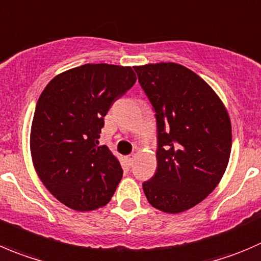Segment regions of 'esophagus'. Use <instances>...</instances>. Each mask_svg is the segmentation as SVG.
Listing matches in <instances>:
<instances>
[{
    "instance_id": "34e87169",
    "label": "esophagus",
    "mask_w": 261,
    "mask_h": 261,
    "mask_svg": "<svg viewBox=\"0 0 261 261\" xmlns=\"http://www.w3.org/2000/svg\"><path fill=\"white\" fill-rule=\"evenodd\" d=\"M134 158H135V154H131V155H127L126 156V161H127V163L130 164H133V162H134Z\"/></svg>"
}]
</instances>
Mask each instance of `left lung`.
<instances>
[{
	"instance_id": "obj_1",
	"label": "left lung",
	"mask_w": 261,
	"mask_h": 261,
	"mask_svg": "<svg viewBox=\"0 0 261 261\" xmlns=\"http://www.w3.org/2000/svg\"><path fill=\"white\" fill-rule=\"evenodd\" d=\"M156 121V172L143 184L154 208L181 213L217 187L232 146L231 122L218 95L185 66H136Z\"/></svg>"
}]
</instances>
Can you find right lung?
<instances>
[{
    "instance_id": "obj_1",
    "label": "right lung",
    "mask_w": 261,
    "mask_h": 261,
    "mask_svg": "<svg viewBox=\"0 0 261 261\" xmlns=\"http://www.w3.org/2000/svg\"><path fill=\"white\" fill-rule=\"evenodd\" d=\"M135 82L131 67L87 63L53 77L40 94L30 133L33 164L69 208L94 211L115 194L123 171L98 139L111 106Z\"/></svg>"
}]
</instances>
